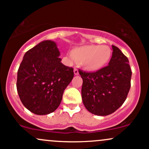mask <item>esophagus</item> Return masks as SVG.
Returning <instances> with one entry per match:
<instances>
[{"label": "esophagus", "instance_id": "esophagus-1", "mask_svg": "<svg viewBox=\"0 0 149 149\" xmlns=\"http://www.w3.org/2000/svg\"><path fill=\"white\" fill-rule=\"evenodd\" d=\"M73 72H74V74L76 75V76H77V75L79 74V73H78V70L76 67L74 68V71H73Z\"/></svg>", "mask_w": 149, "mask_h": 149}]
</instances>
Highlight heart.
I'll return each instance as SVG.
<instances>
[{
	"label": "heart",
	"mask_w": 149,
	"mask_h": 149,
	"mask_svg": "<svg viewBox=\"0 0 149 149\" xmlns=\"http://www.w3.org/2000/svg\"><path fill=\"white\" fill-rule=\"evenodd\" d=\"M69 58L80 61L85 70L93 72L107 66L111 58V49L106 45H83L73 49Z\"/></svg>",
	"instance_id": "b5f03b06"
}]
</instances>
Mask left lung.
I'll use <instances>...</instances> for the list:
<instances>
[{
    "label": "left lung",
    "instance_id": "obj_1",
    "mask_svg": "<svg viewBox=\"0 0 149 149\" xmlns=\"http://www.w3.org/2000/svg\"><path fill=\"white\" fill-rule=\"evenodd\" d=\"M109 66L96 72L80 71L83 78L81 94L87 110L97 116L115 112L125 101L130 89L132 71L127 57L112 45Z\"/></svg>",
    "mask_w": 149,
    "mask_h": 149
}]
</instances>
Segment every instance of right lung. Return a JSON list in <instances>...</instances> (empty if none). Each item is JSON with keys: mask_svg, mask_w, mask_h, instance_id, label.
<instances>
[{"mask_svg": "<svg viewBox=\"0 0 149 149\" xmlns=\"http://www.w3.org/2000/svg\"><path fill=\"white\" fill-rule=\"evenodd\" d=\"M56 42L43 40L27 51L17 71V90L23 105L36 115L54 112L72 80L73 69L61 62Z\"/></svg>", "mask_w": 149, "mask_h": 149, "instance_id": "obj_1", "label": "right lung"}]
</instances>
